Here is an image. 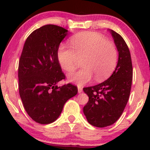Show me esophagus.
<instances>
[{
  "mask_svg": "<svg viewBox=\"0 0 150 150\" xmlns=\"http://www.w3.org/2000/svg\"><path fill=\"white\" fill-rule=\"evenodd\" d=\"M78 93H81V92H83L82 88L80 87V86H78Z\"/></svg>",
  "mask_w": 150,
  "mask_h": 150,
  "instance_id": "esophagus-1",
  "label": "esophagus"
}]
</instances>
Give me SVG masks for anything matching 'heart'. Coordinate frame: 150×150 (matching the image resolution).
<instances>
[{
  "instance_id": "b5f03b06",
  "label": "heart",
  "mask_w": 150,
  "mask_h": 150,
  "mask_svg": "<svg viewBox=\"0 0 150 150\" xmlns=\"http://www.w3.org/2000/svg\"><path fill=\"white\" fill-rule=\"evenodd\" d=\"M72 48L62 45L57 51L60 67L66 72H72L76 68L77 58L84 57L82 68L69 76V81L83 86L92 80L96 81L108 78L115 69L118 54L116 46L102 35L85 32L74 36L70 40Z\"/></svg>"
}]
</instances>
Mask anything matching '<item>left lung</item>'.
<instances>
[{
    "instance_id": "8db88e82",
    "label": "left lung",
    "mask_w": 150,
    "mask_h": 150,
    "mask_svg": "<svg viewBox=\"0 0 150 150\" xmlns=\"http://www.w3.org/2000/svg\"><path fill=\"white\" fill-rule=\"evenodd\" d=\"M118 51V61L112 75L102 83L83 88L89 100L83 113L88 122L98 128L115 123L126 106L133 78L131 54L126 43L116 32L110 30Z\"/></svg>"
}]
</instances>
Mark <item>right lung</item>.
Masks as SVG:
<instances>
[{"label":"right lung","instance_id":"right-lung-1","mask_svg":"<svg viewBox=\"0 0 150 150\" xmlns=\"http://www.w3.org/2000/svg\"><path fill=\"white\" fill-rule=\"evenodd\" d=\"M68 30L47 25L33 31L25 41L18 68L19 91L28 115L48 124L62 113L67 101L78 93L71 83L58 86L65 75L57 59L60 43Z\"/></svg>","mask_w":150,"mask_h":150}]
</instances>
